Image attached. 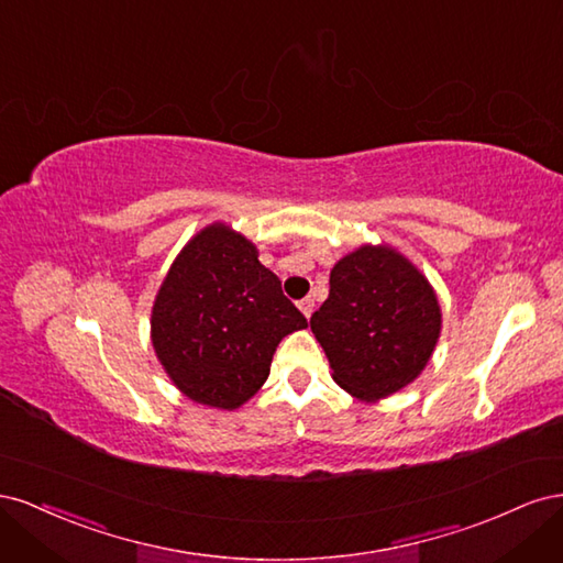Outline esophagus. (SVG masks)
<instances>
[{
    "instance_id": "esophagus-1",
    "label": "esophagus",
    "mask_w": 563,
    "mask_h": 563,
    "mask_svg": "<svg viewBox=\"0 0 563 563\" xmlns=\"http://www.w3.org/2000/svg\"><path fill=\"white\" fill-rule=\"evenodd\" d=\"M298 308H300V312L305 314V317H312V312H314V300L312 298H305V300H300L298 302Z\"/></svg>"
}]
</instances>
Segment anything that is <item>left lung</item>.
Here are the masks:
<instances>
[{
  "label": "left lung",
  "mask_w": 563,
  "mask_h": 563,
  "mask_svg": "<svg viewBox=\"0 0 563 563\" xmlns=\"http://www.w3.org/2000/svg\"><path fill=\"white\" fill-rule=\"evenodd\" d=\"M329 286L310 327L333 380L368 404L411 385L441 333L428 277L397 249L364 244L333 265Z\"/></svg>",
  "instance_id": "8db88e82"
}]
</instances>
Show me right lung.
<instances>
[{
	"label": "right lung",
	"instance_id": "obj_1",
	"mask_svg": "<svg viewBox=\"0 0 563 563\" xmlns=\"http://www.w3.org/2000/svg\"><path fill=\"white\" fill-rule=\"evenodd\" d=\"M308 327L258 249L225 223L176 255L150 317L166 376L197 404L234 411L263 387L282 338Z\"/></svg>",
	"mask_w": 563,
	"mask_h": 563
}]
</instances>
